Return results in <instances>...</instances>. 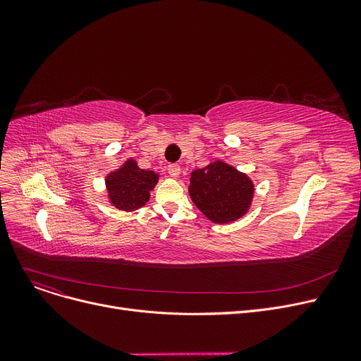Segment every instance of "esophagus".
<instances>
[{
  "label": "esophagus",
  "instance_id": "1",
  "mask_svg": "<svg viewBox=\"0 0 361 361\" xmlns=\"http://www.w3.org/2000/svg\"><path fill=\"white\" fill-rule=\"evenodd\" d=\"M180 173H181V168H180V165H177V164H171V165H168V174H169V177L177 178V177L180 176Z\"/></svg>",
  "mask_w": 361,
  "mask_h": 361
}]
</instances>
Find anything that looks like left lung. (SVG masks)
Here are the masks:
<instances>
[{
	"instance_id": "obj_1",
	"label": "left lung",
	"mask_w": 361,
	"mask_h": 361,
	"mask_svg": "<svg viewBox=\"0 0 361 361\" xmlns=\"http://www.w3.org/2000/svg\"><path fill=\"white\" fill-rule=\"evenodd\" d=\"M188 193L197 209L215 224H230L247 214L253 200V181L222 161L193 171Z\"/></svg>"
}]
</instances>
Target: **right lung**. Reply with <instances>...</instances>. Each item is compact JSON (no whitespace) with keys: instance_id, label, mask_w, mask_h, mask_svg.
Returning a JSON list of instances; mask_svg holds the SVG:
<instances>
[{"instance_id":"1","label":"right lung","mask_w":361,"mask_h":361,"mask_svg":"<svg viewBox=\"0 0 361 361\" xmlns=\"http://www.w3.org/2000/svg\"><path fill=\"white\" fill-rule=\"evenodd\" d=\"M158 180L159 174L155 171L142 169L135 159H127L105 178L108 199L120 211L140 209L149 200Z\"/></svg>"}]
</instances>
